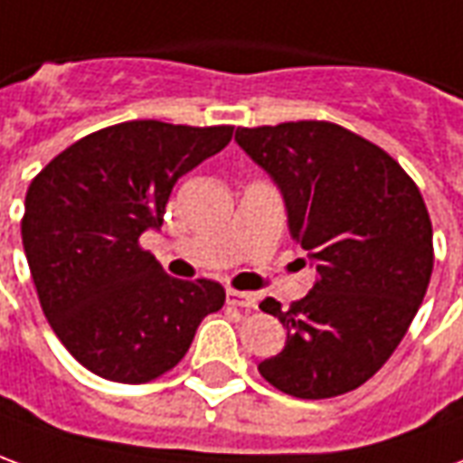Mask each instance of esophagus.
Here are the masks:
<instances>
[{
    "label": "esophagus",
    "instance_id": "obj_1",
    "mask_svg": "<svg viewBox=\"0 0 463 463\" xmlns=\"http://www.w3.org/2000/svg\"><path fill=\"white\" fill-rule=\"evenodd\" d=\"M226 301H229L232 307H239V309H257L259 297L257 294H251V291L229 289L226 291Z\"/></svg>",
    "mask_w": 463,
    "mask_h": 463
}]
</instances>
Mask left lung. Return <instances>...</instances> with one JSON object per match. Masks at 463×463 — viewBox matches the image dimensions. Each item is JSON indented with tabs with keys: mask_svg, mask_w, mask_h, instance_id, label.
<instances>
[{
	"mask_svg": "<svg viewBox=\"0 0 463 463\" xmlns=\"http://www.w3.org/2000/svg\"><path fill=\"white\" fill-rule=\"evenodd\" d=\"M234 139L274 179L291 239L319 274L289 309L259 304L287 329L259 373L297 399L346 394L382 369L424 301L434 269L424 199L389 154L331 121L239 127Z\"/></svg>",
	"mask_w": 463,
	"mask_h": 463,
	"instance_id": "8db88e82",
	"label": "left lung"
}]
</instances>
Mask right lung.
Here are the masks:
<instances>
[{
    "label": "right lung",
    "instance_id": "right-lung-1",
    "mask_svg": "<svg viewBox=\"0 0 463 463\" xmlns=\"http://www.w3.org/2000/svg\"><path fill=\"white\" fill-rule=\"evenodd\" d=\"M232 132L124 121L67 146L32 179L22 244L39 304L91 373L152 382L184 359L206 314L224 307L222 284L169 277L139 237L162 226L176 179L222 152Z\"/></svg>",
    "mask_w": 463,
    "mask_h": 463
}]
</instances>
